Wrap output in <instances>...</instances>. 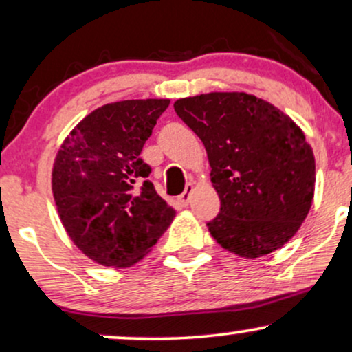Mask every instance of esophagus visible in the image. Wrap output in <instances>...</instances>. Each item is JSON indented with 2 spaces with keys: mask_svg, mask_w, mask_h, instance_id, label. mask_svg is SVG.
<instances>
[{
  "mask_svg": "<svg viewBox=\"0 0 352 352\" xmlns=\"http://www.w3.org/2000/svg\"><path fill=\"white\" fill-rule=\"evenodd\" d=\"M192 192H194V184L192 183L186 184V190L179 196V201H181V204H183V206H188V204L190 202V194H192Z\"/></svg>",
  "mask_w": 352,
  "mask_h": 352,
  "instance_id": "obj_1",
  "label": "esophagus"
}]
</instances>
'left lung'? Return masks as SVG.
<instances>
[{
	"instance_id": "obj_1",
	"label": "left lung",
	"mask_w": 352,
	"mask_h": 352,
	"mask_svg": "<svg viewBox=\"0 0 352 352\" xmlns=\"http://www.w3.org/2000/svg\"><path fill=\"white\" fill-rule=\"evenodd\" d=\"M176 114L201 138L220 214L207 223L214 240L240 258L282 248L309 215L315 156L287 114L248 93L181 98Z\"/></svg>"
}]
</instances>
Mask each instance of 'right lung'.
Segmentation results:
<instances>
[{
	"instance_id": "right-lung-1",
	"label": "right lung",
	"mask_w": 352,
	"mask_h": 352,
	"mask_svg": "<svg viewBox=\"0 0 352 352\" xmlns=\"http://www.w3.org/2000/svg\"><path fill=\"white\" fill-rule=\"evenodd\" d=\"M169 99H127L89 112L68 133L52 169L65 232L91 261L116 269L142 261L175 210L156 194L140 158Z\"/></svg>"
}]
</instances>
